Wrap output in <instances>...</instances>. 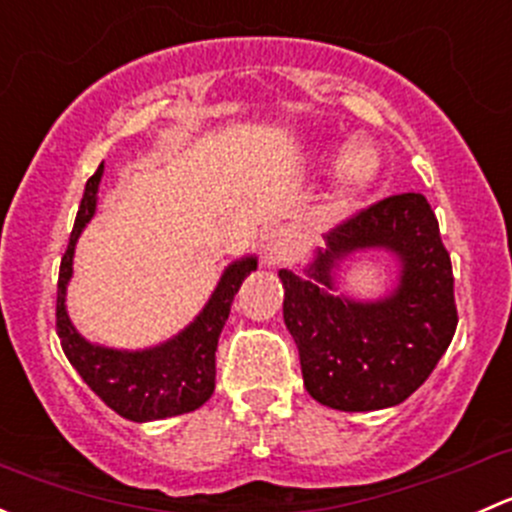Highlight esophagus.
Returning <instances> with one entry per match:
<instances>
[{"mask_svg": "<svg viewBox=\"0 0 512 512\" xmlns=\"http://www.w3.org/2000/svg\"><path fill=\"white\" fill-rule=\"evenodd\" d=\"M292 255V237L282 227L275 230H267L262 237V257H265L267 265H282Z\"/></svg>", "mask_w": 512, "mask_h": 512, "instance_id": "1", "label": "esophagus"}]
</instances>
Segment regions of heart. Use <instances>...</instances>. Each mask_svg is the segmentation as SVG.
Instances as JSON below:
<instances>
[{
  "label": "heart",
  "mask_w": 512,
  "mask_h": 512,
  "mask_svg": "<svg viewBox=\"0 0 512 512\" xmlns=\"http://www.w3.org/2000/svg\"><path fill=\"white\" fill-rule=\"evenodd\" d=\"M376 175V156L364 146L349 148V153L342 160V190L344 195L361 193L369 188V183Z\"/></svg>",
  "instance_id": "heart-1"
}]
</instances>
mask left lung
<instances>
[{"mask_svg": "<svg viewBox=\"0 0 512 512\" xmlns=\"http://www.w3.org/2000/svg\"><path fill=\"white\" fill-rule=\"evenodd\" d=\"M384 246L405 262L391 298L361 305L332 295L331 270L349 251ZM309 277L282 270L285 324L299 349L304 386L339 411L396 406L431 376L456 334L451 255L421 193L356 210L327 235Z\"/></svg>", "mask_w": 512, "mask_h": 512, "instance_id": "8db88e82", "label": "left lung"}]
</instances>
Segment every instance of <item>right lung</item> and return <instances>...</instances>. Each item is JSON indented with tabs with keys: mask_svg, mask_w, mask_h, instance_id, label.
<instances>
[{
	"mask_svg": "<svg viewBox=\"0 0 512 512\" xmlns=\"http://www.w3.org/2000/svg\"><path fill=\"white\" fill-rule=\"evenodd\" d=\"M101 175L103 163L86 180L69 247L61 257L59 285H56V332H59L61 349L71 366L79 371L81 379L89 384V389L118 416L128 421H156V418L188 414L213 396L215 352H218L220 332L227 322L237 289L255 270L257 260L245 257L227 267L200 317L163 347L146 349V352H113V349L89 344L69 322L64 297L76 240L96 213V190Z\"/></svg>",
	"mask_w": 512,
	"mask_h": 512,
	"instance_id": "1",
	"label": "right lung"
}]
</instances>
